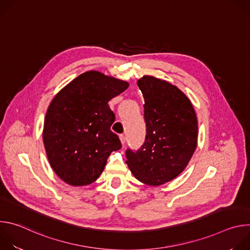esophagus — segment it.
<instances>
[{
    "mask_svg": "<svg viewBox=\"0 0 250 250\" xmlns=\"http://www.w3.org/2000/svg\"><path fill=\"white\" fill-rule=\"evenodd\" d=\"M120 139H121L122 145H123V146H125V140H126V138H125V135H124V134L120 135Z\"/></svg>",
    "mask_w": 250,
    "mask_h": 250,
    "instance_id": "esophagus-1",
    "label": "esophagus"
}]
</instances>
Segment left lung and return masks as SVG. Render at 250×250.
<instances>
[{
  "label": "left lung",
  "mask_w": 250,
  "mask_h": 250,
  "mask_svg": "<svg viewBox=\"0 0 250 250\" xmlns=\"http://www.w3.org/2000/svg\"><path fill=\"white\" fill-rule=\"evenodd\" d=\"M145 98L146 137L125 161L138 181L165 184L187 167L198 142V120L188 97L171 83L146 75L137 81Z\"/></svg>",
  "instance_id": "8db88e82"
}]
</instances>
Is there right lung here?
<instances>
[{
	"mask_svg": "<svg viewBox=\"0 0 250 250\" xmlns=\"http://www.w3.org/2000/svg\"><path fill=\"white\" fill-rule=\"evenodd\" d=\"M125 81L91 70L62 88L47 109L42 138L56 175L71 186H86L102 174L122 144L111 130L109 101L128 88Z\"/></svg>",
	"mask_w": 250,
	"mask_h": 250,
	"instance_id": "obj_1",
	"label": "right lung"
}]
</instances>
